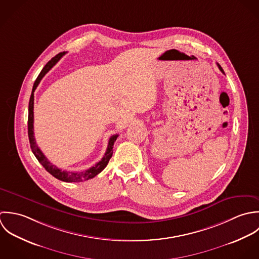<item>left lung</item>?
<instances>
[{"instance_id":"1","label":"left lung","mask_w":259,"mask_h":259,"mask_svg":"<svg viewBox=\"0 0 259 259\" xmlns=\"http://www.w3.org/2000/svg\"><path fill=\"white\" fill-rule=\"evenodd\" d=\"M217 66H218V68H219V70H220V71H221V72H222V73H223V74H224V71H223V69H222V68H221V66H220V65H219V64H217Z\"/></svg>"}]
</instances>
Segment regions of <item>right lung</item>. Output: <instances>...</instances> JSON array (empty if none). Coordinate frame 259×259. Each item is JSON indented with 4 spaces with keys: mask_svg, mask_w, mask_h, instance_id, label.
Wrapping results in <instances>:
<instances>
[{
    "mask_svg": "<svg viewBox=\"0 0 259 259\" xmlns=\"http://www.w3.org/2000/svg\"><path fill=\"white\" fill-rule=\"evenodd\" d=\"M64 55V53H59L58 55H56L54 58H52L47 64L46 66L43 68V70L41 71V73L39 74V76L37 77L34 86H33V90H32V94L30 97V101H29V116H28V136H29V141H30V146L32 149V152L34 153V155L36 156V158L38 159V161L43 165V167L53 175L55 178L64 181V182H81V181H85L91 178H94L96 175H98L104 168L107 166L110 158L112 157L113 154V146L114 143L118 137V134L113 135L110 137L109 142H108V147L107 150L104 154L103 158L101 159V161H99L95 166L84 170V171H80V172H73V171H65L62 169H59L57 166L53 165L52 163L47 159V157L44 155V153L41 151V149L38 147L36 141H35V137H34V92L36 90V88L38 87L39 83L41 82L42 78L51 70L53 66L56 65V63L62 58V56Z\"/></svg>",
    "mask_w": 259,
    "mask_h": 259,
    "instance_id": "right-lung-1",
    "label": "right lung"
}]
</instances>
